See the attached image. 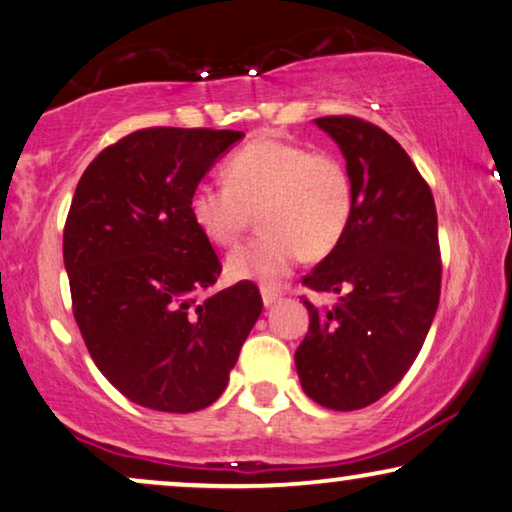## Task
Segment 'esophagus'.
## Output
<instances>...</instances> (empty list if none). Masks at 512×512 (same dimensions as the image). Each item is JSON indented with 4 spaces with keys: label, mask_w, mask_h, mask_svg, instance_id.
<instances>
[{
    "label": "esophagus",
    "mask_w": 512,
    "mask_h": 512,
    "mask_svg": "<svg viewBox=\"0 0 512 512\" xmlns=\"http://www.w3.org/2000/svg\"><path fill=\"white\" fill-rule=\"evenodd\" d=\"M281 297V292L278 290H271V288H262V302H264V306H271L276 302V299Z\"/></svg>",
    "instance_id": "1"
}]
</instances>
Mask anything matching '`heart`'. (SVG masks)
<instances>
[{
  "instance_id": "b5f03b06",
  "label": "heart",
  "mask_w": 512,
  "mask_h": 512,
  "mask_svg": "<svg viewBox=\"0 0 512 512\" xmlns=\"http://www.w3.org/2000/svg\"><path fill=\"white\" fill-rule=\"evenodd\" d=\"M224 182H201L189 213L213 245L231 248L252 220L262 234L227 257L238 281L281 283L306 255L320 260L342 243L356 210L353 175L342 156L304 142L260 138L224 163Z\"/></svg>"
}]
</instances>
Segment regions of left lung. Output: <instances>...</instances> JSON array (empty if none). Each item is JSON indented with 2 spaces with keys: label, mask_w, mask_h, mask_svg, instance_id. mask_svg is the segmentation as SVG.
Returning <instances> with one entry per match:
<instances>
[{
  "label": "left lung",
  "mask_w": 512,
  "mask_h": 512,
  "mask_svg": "<svg viewBox=\"0 0 512 512\" xmlns=\"http://www.w3.org/2000/svg\"><path fill=\"white\" fill-rule=\"evenodd\" d=\"M316 124L342 149L356 210L342 243L302 278L339 302L320 309L304 297L309 332L295 365L311 400L351 412L405 377L431 330L442 281L438 213L428 182L386 131L351 114Z\"/></svg>",
  "instance_id": "obj_1"
}]
</instances>
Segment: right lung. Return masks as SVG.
I'll use <instances>...</instances> for the list:
<instances>
[{
    "label": "right lung",
    "instance_id": "obj_1",
    "mask_svg": "<svg viewBox=\"0 0 512 512\" xmlns=\"http://www.w3.org/2000/svg\"><path fill=\"white\" fill-rule=\"evenodd\" d=\"M238 131L142 128L102 149L65 220L72 311L93 363L159 412L213 405L262 313L255 283L213 288L222 264L189 196Z\"/></svg>",
    "mask_w": 512,
    "mask_h": 512
}]
</instances>
